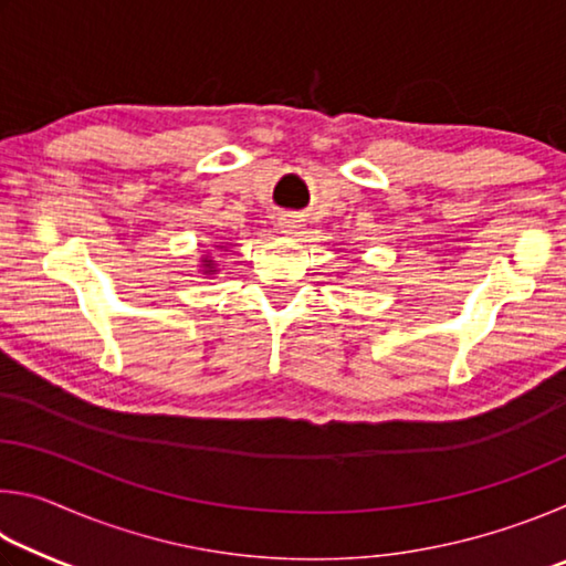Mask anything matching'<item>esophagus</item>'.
<instances>
[{"label":"esophagus","mask_w":566,"mask_h":566,"mask_svg":"<svg viewBox=\"0 0 566 566\" xmlns=\"http://www.w3.org/2000/svg\"><path fill=\"white\" fill-rule=\"evenodd\" d=\"M280 229H282L284 234H292V237H296V234H302L304 224H302V219H300V217H294V214H282V217H280Z\"/></svg>","instance_id":"obj_1"}]
</instances>
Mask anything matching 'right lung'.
<instances>
[{
    "instance_id": "1",
    "label": "right lung",
    "mask_w": 566,
    "mask_h": 566,
    "mask_svg": "<svg viewBox=\"0 0 566 566\" xmlns=\"http://www.w3.org/2000/svg\"><path fill=\"white\" fill-rule=\"evenodd\" d=\"M205 262H207V264H205L207 270H209V272H214V270H212V260H205Z\"/></svg>"
}]
</instances>
